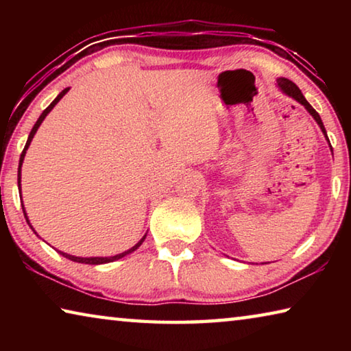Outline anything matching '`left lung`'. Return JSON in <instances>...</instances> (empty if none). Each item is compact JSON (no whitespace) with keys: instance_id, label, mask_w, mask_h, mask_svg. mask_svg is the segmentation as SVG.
Masks as SVG:
<instances>
[{"instance_id":"left-lung-1","label":"left lung","mask_w":351,"mask_h":351,"mask_svg":"<svg viewBox=\"0 0 351 351\" xmlns=\"http://www.w3.org/2000/svg\"><path fill=\"white\" fill-rule=\"evenodd\" d=\"M277 83H278V86H280V90L285 93V94H288V96H291L293 99H295L297 102H300L302 105L305 106V108L310 111V114L316 119V122L319 123V127H320V130H322L324 132V134L326 136V132H325V127H324V123H322V119H320V116H319V112L313 108V106L306 102V99L304 97V94L300 93V90L299 88H297V85L295 83H293L291 80H288V79H278L277 80ZM328 139V138H326Z\"/></svg>"}]
</instances>
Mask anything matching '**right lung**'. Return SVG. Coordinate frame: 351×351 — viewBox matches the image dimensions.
<instances>
[{"label": "right lung", "instance_id": "add662e5", "mask_svg": "<svg viewBox=\"0 0 351 351\" xmlns=\"http://www.w3.org/2000/svg\"><path fill=\"white\" fill-rule=\"evenodd\" d=\"M68 90L69 88H64V90L58 94V96L56 97V100L54 102H52L49 106H47V108L41 112V116L38 117V121L35 122V125H34V128H32V132H31V134H29V138H27V142H26V145H25V150L21 152V156H20V165H19V187H20V180H21V165H23V159H25V154H26V150H27V147L31 145V141H32V138H34V134L37 133V130H38V127H40V123L45 121V117L47 116V112H49L52 108H54V106L57 105V102L58 100H60L64 94L68 93ZM21 207H23V204H21ZM23 209H25V207H23ZM25 212V210H23ZM25 217H26V212H25ZM26 221H27V224L31 226V223H29V219H27V217H26ZM31 229L34 230V228L31 226ZM35 232V230H34ZM37 234V232H35ZM145 240V237L144 239H142L138 245H134L132 249H128V251H125V252H122V254H117V255H112V257H90V258H83V257H74V255H69V254H64V252H62V251H58L60 252L63 257H66L68 260H73V261H77V263H86V265H102V263H110V261H114V260H119V258H122V257H125L127 254H130V252H133V251H136V249H138L141 245H142V241Z\"/></svg>", "mask_w": 351, "mask_h": 351}]
</instances>
